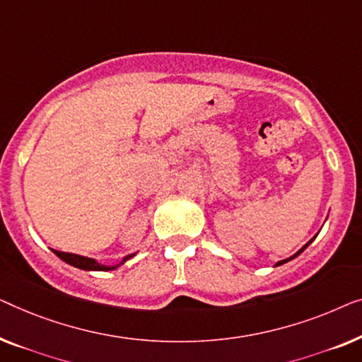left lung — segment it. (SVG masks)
Returning a JSON list of instances; mask_svg holds the SVG:
<instances>
[{
	"label": "left lung",
	"instance_id": "1",
	"mask_svg": "<svg viewBox=\"0 0 362 362\" xmlns=\"http://www.w3.org/2000/svg\"><path fill=\"white\" fill-rule=\"evenodd\" d=\"M317 236H318V234H317ZM317 236H313L312 239H310V241H308L307 244H305V246H303L302 249H298V251H297V252H295V254H293V256H290L288 259H284V261H279V262L276 264V267H277V266H282V264H285V262H288V261H292V259H295V257H297V256H298V254H302V252L305 251V249H307V247L310 246V244H312V243L315 241V238H317Z\"/></svg>",
	"mask_w": 362,
	"mask_h": 362
}]
</instances>
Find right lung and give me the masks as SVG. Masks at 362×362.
Returning a JSON list of instances; mask_svg holds the SVG:
<instances>
[{"label":"right lung","instance_id":"obj_1","mask_svg":"<svg viewBox=\"0 0 362 362\" xmlns=\"http://www.w3.org/2000/svg\"><path fill=\"white\" fill-rule=\"evenodd\" d=\"M54 254L57 257L62 259L70 266L74 267H78V269H83V271H103V272H108V271H115V269H118L119 266H123V264L131 259L134 254H129V256L123 257V261L116 264V266H105V264H100L98 261H95V259L91 257H85V256H78V254H72V252H62V251H55L52 249Z\"/></svg>","mask_w":362,"mask_h":362}]
</instances>
